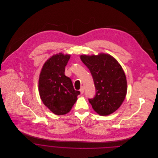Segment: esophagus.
I'll return each mask as SVG.
<instances>
[{"label": "esophagus", "instance_id": "1", "mask_svg": "<svg viewBox=\"0 0 158 158\" xmlns=\"http://www.w3.org/2000/svg\"><path fill=\"white\" fill-rule=\"evenodd\" d=\"M80 91L81 94H83V93H84V88H83V86H81V87L80 88Z\"/></svg>", "mask_w": 158, "mask_h": 158}]
</instances>
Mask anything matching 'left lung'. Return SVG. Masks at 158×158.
Returning a JSON list of instances; mask_svg holds the SVG:
<instances>
[{
    "mask_svg": "<svg viewBox=\"0 0 158 158\" xmlns=\"http://www.w3.org/2000/svg\"><path fill=\"white\" fill-rule=\"evenodd\" d=\"M81 60L92 75L96 94L88 99L93 109L102 116L117 110L123 102L127 92L124 72L117 60L108 54L81 55Z\"/></svg>",
    "mask_w": 158,
    "mask_h": 158,
    "instance_id": "left-lung-1",
    "label": "left lung"
}]
</instances>
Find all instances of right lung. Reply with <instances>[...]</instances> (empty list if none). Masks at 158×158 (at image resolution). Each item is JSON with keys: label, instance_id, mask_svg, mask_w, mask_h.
<instances>
[{"label": "right lung", "instance_id": "add662e5", "mask_svg": "<svg viewBox=\"0 0 158 158\" xmlns=\"http://www.w3.org/2000/svg\"><path fill=\"white\" fill-rule=\"evenodd\" d=\"M70 55L56 54L46 61L39 80V91L44 104L54 114L68 113L77 100L79 91L74 89L70 78L65 75Z\"/></svg>", "mask_w": 158, "mask_h": 158}]
</instances>
